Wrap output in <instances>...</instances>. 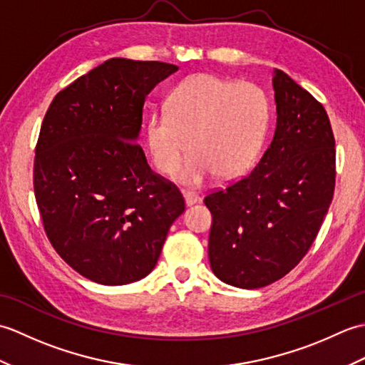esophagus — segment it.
Listing matches in <instances>:
<instances>
[{"mask_svg":"<svg viewBox=\"0 0 365 365\" xmlns=\"http://www.w3.org/2000/svg\"><path fill=\"white\" fill-rule=\"evenodd\" d=\"M183 197H185V204L187 207H191L199 202V196L196 192H191V191H183Z\"/></svg>","mask_w":365,"mask_h":365,"instance_id":"esophagus-1","label":"esophagus"}]
</instances>
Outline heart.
Listing matches in <instances>:
<instances>
[{"instance_id": "heart-1", "label": "heart", "mask_w": 365, "mask_h": 365, "mask_svg": "<svg viewBox=\"0 0 365 365\" xmlns=\"http://www.w3.org/2000/svg\"><path fill=\"white\" fill-rule=\"evenodd\" d=\"M269 120V100L259 84L196 73L178 83L165 108L150 115L147 150L158 173L173 175L188 145L178 175L187 185H202L215 173L237 177L259 157Z\"/></svg>"}]
</instances>
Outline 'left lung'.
Masks as SVG:
<instances>
[{"label":"left lung","instance_id":"1","mask_svg":"<svg viewBox=\"0 0 365 365\" xmlns=\"http://www.w3.org/2000/svg\"><path fill=\"white\" fill-rule=\"evenodd\" d=\"M276 130L250 174L210 192L208 259L216 277L260 289L307 254L336 187V141L323 105L282 71L273 76Z\"/></svg>","mask_w":365,"mask_h":365}]
</instances>
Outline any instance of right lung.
I'll return each instance as SVG.
<instances>
[{"instance_id":"obj_1","label":"right lung","mask_w":365,"mask_h":365,"mask_svg":"<svg viewBox=\"0 0 365 365\" xmlns=\"http://www.w3.org/2000/svg\"><path fill=\"white\" fill-rule=\"evenodd\" d=\"M178 67L113 58L68 84L46 111L34 195L51 246L97 284L123 285L155 268L185 212L174 183L136 144L145 97Z\"/></svg>"}]
</instances>
